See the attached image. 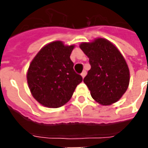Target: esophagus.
<instances>
[{
	"instance_id": "1",
	"label": "esophagus",
	"mask_w": 148,
	"mask_h": 148,
	"mask_svg": "<svg viewBox=\"0 0 148 148\" xmlns=\"http://www.w3.org/2000/svg\"><path fill=\"white\" fill-rule=\"evenodd\" d=\"M86 74H87V72H86V71H84L81 73V77H82L84 78V77L86 76Z\"/></svg>"
}]
</instances>
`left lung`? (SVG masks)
<instances>
[{
    "mask_svg": "<svg viewBox=\"0 0 148 148\" xmlns=\"http://www.w3.org/2000/svg\"><path fill=\"white\" fill-rule=\"evenodd\" d=\"M79 47L88 57L91 67L84 78L91 97L103 106L116 103L130 82V71L124 56L105 38L82 42Z\"/></svg>",
    "mask_w": 148,
    "mask_h": 148,
    "instance_id": "8db88e82",
    "label": "left lung"
}]
</instances>
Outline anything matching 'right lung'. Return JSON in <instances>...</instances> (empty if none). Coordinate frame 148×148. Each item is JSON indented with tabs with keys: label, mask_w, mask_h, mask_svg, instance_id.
I'll return each mask as SVG.
<instances>
[{
	"label": "right lung",
	"mask_w": 148,
	"mask_h": 148,
	"mask_svg": "<svg viewBox=\"0 0 148 148\" xmlns=\"http://www.w3.org/2000/svg\"><path fill=\"white\" fill-rule=\"evenodd\" d=\"M74 45L55 40L45 45L31 60L27 81L34 98L41 105L60 108L71 98L82 77L74 71L70 56Z\"/></svg>",
	"instance_id": "1"
}]
</instances>
